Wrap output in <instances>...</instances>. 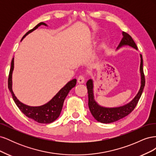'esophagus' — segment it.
<instances>
[{"label":"esophagus","mask_w":156,"mask_h":156,"mask_svg":"<svg viewBox=\"0 0 156 156\" xmlns=\"http://www.w3.org/2000/svg\"><path fill=\"white\" fill-rule=\"evenodd\" d=\"M77 81L80 84L83 83L84 81H85V77H84V75H79L78 79H77Z\"/></svg>","instance_id":"obj_1"}]
</instances>
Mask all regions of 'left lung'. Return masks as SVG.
Segmentation results:
<instances>
[{
	"label": "left lung",
	"mask_w": 156,
	"mask_h": 156,
	"mask_svg": "<svg viewBox=\"0 0 156 156\" xmlns=\"http://www.w3.org/2000/svg\"><path fill=\"white\" fill-rule=\"evenodd\" d=\"M123 38L118 47L119 49L122 45H128L137 49L136 44L131 36L126 32H123ZM140 71L141 75V86L138 94L135 98L128 104L120 107L116 108H105L99 105L94 99L93 94V83L91 79H89L87 83V90L88 94V107L92 116L96 120L101 123L108 124L123 119L127 116L134 110V108L137 105L139 99L142 95L144 87L145 86V77L143 72V61L142 55H140Z\"/></svg>",
	"instance_id": "obj_1"
}]
</instances>
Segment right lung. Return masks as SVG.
Segmentation results:
<instances>
[{"mask_svg": "<svg viewBox=\"0 0 156 156\" xmlns=\"http://www.w3.org/2000/svg\"><path fill=\"white\" fill-rule=\"evenodd\" d=\"M41 25H46L45 23L41 22L37 24L32 29L28 31L26 34L23 36V38L33 30H36L37 27ZM13 58H12L11 62V68L10 69L8 76V88L12 95L13 100L16 104L20 108V111L26 115L27 117L36 121L41 124H49L54 122L59 116L61 111H62L63 103L66 97L67 96L71 89L73 88L77 83V80L74 79L72 81L68 82L66 85L60 90L56 94L54 98L46 104L40 107H30L26 105L19 101L17 98L14 95L12 88V75L13 69Z\"/></svg>", "mask_w": 156, "mask_h": 156, "instance_id": "obj_1", "label": "right lung"}]
</instances>
